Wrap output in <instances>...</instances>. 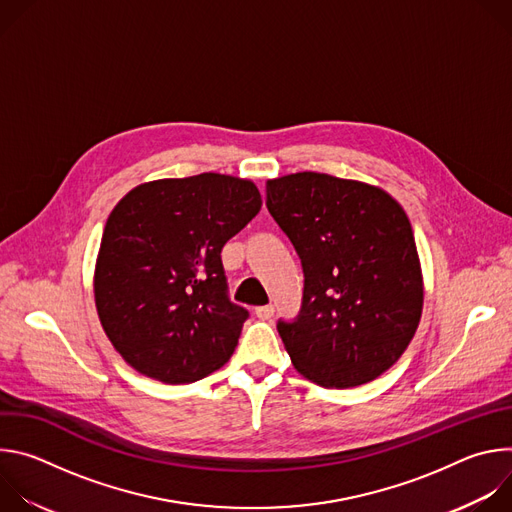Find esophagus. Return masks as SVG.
Listing matches in <instances>:
<instances>
[{
  "label": "esophagus",
  "instance_id": "1",
  "mask_svg": "<svg viewBox=\"0 0 512 512\" xmlns=\"http://www.w3.org/2000/svg\"><path fill=\"white\" fill-rule=\"evenodd\" d=\"M273 312H275V308L269 304V306H259V308H255V316L259 318V320H269L271 316H273Z\"/></svg>",
  "mask_w": 512,
  "mask_h": 512
}]
</instances>
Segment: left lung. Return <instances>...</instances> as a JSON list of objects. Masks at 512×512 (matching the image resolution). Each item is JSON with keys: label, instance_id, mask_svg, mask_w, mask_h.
Instances as JSON below:
<instances>
[{"label": "left lung", "instance_id": "obj_1", "mask_svg": "<svg viewBox=\"0 0 512 512\" xmlns=\"http://www.w3.org/2000/svg\"><path fill=\"white\" fill-rule=\"evenodd\" d=\"M267 208L304 267L294 322H277L300 375L322 387L375 381L401 358L423 310L403 206L379 186L298 172L267 180Z\"/></svg>", "mask_w": 512, "mask_h": 512}]
</instances>
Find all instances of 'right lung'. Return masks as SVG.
Returning <instances> with one entry per match:
<instances>
[{
	"label": "right lung",
	"instance_id": "right-lung-1",
	"mask_svg": "<svg viewBox=\"0 0 512 512\" xmlns=\"http://www.w3.org/2000/svg\"><path fill=\"white\" fill-rule=\"evenodd\" d=\"M259 210L251 180L214 172L145 182L117 202L93 287L129 367L184 385L229 362L249 312L227 296L221 251Z\"/></svg>",
	"mask_w": 512,
	"mask_h": 512
}]
</instances>
